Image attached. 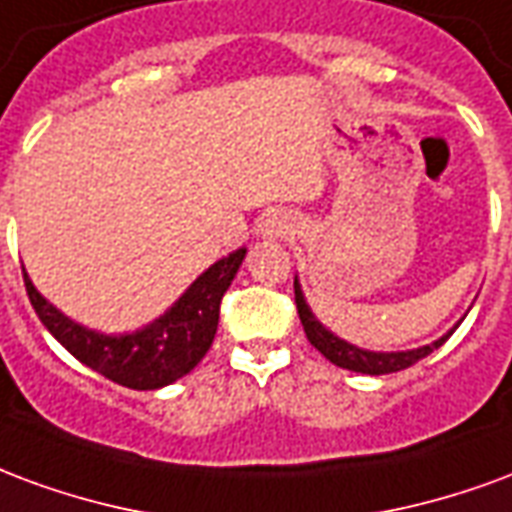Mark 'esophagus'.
Returning a JSON list of instances; mask_svg holds the SVG:
<instances>
[{"label":"esophagus","instance_id":"obj_1","mask_svg":"<svg viewBox=\"0 0 512 512\" xmlns=\"http://www.w3.org/2000/svg\"><path fill=\"white\" fill-rule=\"evenodd\" d=\"M261 231H264L267 237H286V234L292 231V223L283 218H270L267 223H264V229Z\"/></svg>","mask_w":512,"mask_h":512}]
</instances>
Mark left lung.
<instances>
[{"label": "left lung", "instance_id": "left-lung-1", "mask_svg": "<svg viewBox=\"0 0 512 512\" xmlns=\"http://www.w3.org/2000/svg\"><path fill=\"white\" fill-rule=\"evenodd\" d=\"M294 302H297V313H300L302 330L308 335L311 346H316L319 352L335 363L338 368H346V371H357V374H371V376H382V374H395V371H404L409 365H414L417 360H423L428 354L439 349L442 343L447 341L439 338V341L428 343L423 349H412V352H365V349H357L352 343L341 341L338 335H333L330 330H324L322 324L316 322V316L311 313V308L305 305V297H302L300 283L294 281Z\"/></svg>", "mask_w": 512, "mask_h": 512}]
</instances>
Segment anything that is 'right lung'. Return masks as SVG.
<instances>
[{"label": "right lung", "instance_id": "add662e5", "mask_svg": "<svg viewBox=\"0 0 512 512\" xmlns=\"http://www.w3.org/2000/svg\"><path fill=\"white\" fill-rule=\"evenodd\" d=\"M242 259H245V248L215 261L174 302V308L166 316L130 335H100L70 322L51 302H46V297H40L26 272L24 286L40 322L46 324L48 333L78 363L130 390H158L193 371L201 363V357L210 352L218 333L220 300L240 270Z\"/></svg>", "mask_w": 512, "mask_h": 512}]
</instances>
